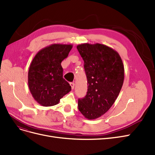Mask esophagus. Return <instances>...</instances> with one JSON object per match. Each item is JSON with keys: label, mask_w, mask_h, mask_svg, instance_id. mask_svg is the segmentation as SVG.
I'll return each instance as SVG.
<instances>
[{"label": "esophagus", "mask_w": 155, "mask_h": 155, "mask_svg": "<svg viewBox=\"0 0 155 155\" xmlns=\"http://www.w3.org/2000/svg\"><path fill=\"white\" fill-rule=\"evenodd\" d=\"M70 86H71V89H73L74 87V83L71 82V83H70Z\"/></svg>", "instance_id": "1"}]
</instances>
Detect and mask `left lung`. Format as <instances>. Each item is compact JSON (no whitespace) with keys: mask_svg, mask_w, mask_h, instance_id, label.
Returning a JSON list of instances; mask_svg holds the SVG:
<instances>
[{"mask_svg":"<svg viewBox=\"0 0 155 155\" xmlns=\"http://www.w3.org/2000/svg\"><path fill=\"white\" fill-rule=\"evenodd\" d=\"M77 48L84 60L87 81V92L78 99V109L87 119H96L118 97L124 80V64L118 52L106 45L86 43Z\"/></svg>","mask_w":155,"mask_h":155,"instance_id":"8db88e82","label":"left lung"}]
</instances>
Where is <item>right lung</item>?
Wrapping results in <instances>:
<instances>
[{
  "instance_id": "add662e5",
  "label": "right lung",
  "mask_w": 155,
  "mask_h": 155,
  "mask_svg": "<svg viewBox=\"0 0 155 155\" xmlns=\"http://www.w3.org/2000/svg\"><path fill=\"white\" fill-rule=\"evenodd\" d=\"M71 44H53L40 50L28 71V86L34 99L42 106L57 105L71 90L63 78L61 62L68 57Z\"/></svg>"
}]
</instances>
